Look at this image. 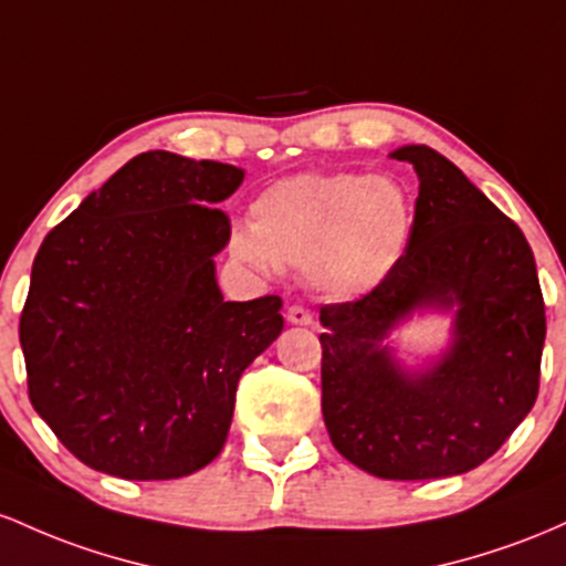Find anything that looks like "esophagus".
<instances>
[{"mask_svg":"<svg viewBox=\"0 0 566 566\" xmlns=\"http://www.w3.org/2000/svg\"><path fill=\"white\" fill-rule=\"evenodd\" d=\"M285 317H289L291 323H296V326H310V323H313V313H310L304 304H291Z\"/></svg>","mask_w":566,"mask_h":566,"instance_id":"1","label":"esophagus"}]
</instances>
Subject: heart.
Listing matches in <instances>:
<instances>
[{
  "mask_svg": "<svg viewBox=\"0 0 566 566\" xmlns=\"http://www.w3.org/2000/svg\"><path fill=\"white\" fill-rule=\"evenodd\" d=\"M415 230V206L396 179L353 170L275 181L253 202L232 249L262 272L307 266L317 289L360 296L396 270Z\"/></svg>",
  "mask_w": 566,
  "mask_h": 566,
  "instance_id": "heart-1",
  "label": "heart"
}]
</instances>
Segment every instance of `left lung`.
<instances>
[{
	"instance_id": "left-lung-1",
	"label": "left lung",
	"mask_w": 566,
	"mask_h": 566,
	"mask_svg": "<svg viewBox=\"0 0 566 566\" xmlns=\"http://www.w3.org/2000/svg\"><path fill=\"white\" fill-rule=\"evenodd\" d=\"M420 195L396 270L360 300L323 304L321 406L328 436L360 471L392 481L443 479L489 460L539 390L545 302L516 221L430 146H403ZM457 301L455 347L409 378L381 339L422 303Z\"/></svg>"
}]
</instances>
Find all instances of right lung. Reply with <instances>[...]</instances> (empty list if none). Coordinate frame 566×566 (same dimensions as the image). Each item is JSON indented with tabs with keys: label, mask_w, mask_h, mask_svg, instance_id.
Masks as SVG:
<instances>
[{
	"label": "right lung",
	"mask_w": 566,
	"mask_h": 566,
	"mask_svg": "<svg viewBox=\"0 0 566 566\" xmlns=\"http://www.w3.org/2000/svg\"><path fill=\"white\" fill-rule=\"evenodd\" d=\"M243 170L144 151L48 232L21 313L29 401L87 468L181 479L219 457L281 296L224 302L219 206Z\"/></svg>",
	"instance_id": "obj_1"
}]
</instances>
